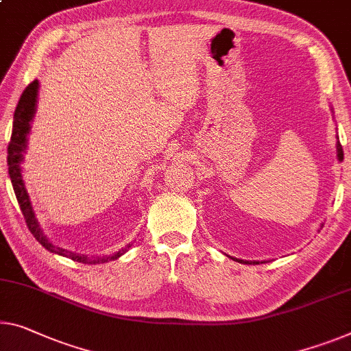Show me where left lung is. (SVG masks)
<instances>
[{
  "mask_svg": "<svg viewBox=\"0 0 351 351\" xmlns=\"http://www.w3.org/2000/svg\"><path fill=\"white\" fill-rule=\"evenodd\" d=\"M337 139H339V138H337ZM336 147H337V160L342 161V160H343V150H342L341 143L337 141ZM320 228H323V224L320 226ZM229 257H230V256H229ZM230 258H234V261L240 262V263H246V265H258V263H265V262H258V261H241V258H235V257H230Z\"/></svg>",
  "mask_w": 351,
  "mask_h": 351,
  "instance_id": "1",
  "label": "left lung"
}]
</instances>
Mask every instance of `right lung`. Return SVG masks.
Here are the masks:
<instances>
[{
	"label": "right lung",
	"mask_w": 351,
	"mask_h": 351,
	"mask_svg": "<svg viewBox=\"0 0 351 351\" xmlns=\"http://www.w3.org/2000/svg\"><path fill=\"white\" fill-rule=\"evenodd\" d=\"M37 93H39V82L34 80L28 88L23 90L21 94L19 105L15 108L14 112V125H12V136H10V143L8 147V166H9V177L10 182H12L15 196H17V201L20 204L21 213L26 219V224H28V229L31 234L36 237V240L48 250L50 252H55L58 256L69 257L75 262H83V263H105L108 261H116L121 256L125 254V252L130 250L132 243H128L125 247L116 251L114 254L110 256H90L88 257L86 254H78V252L64 250V247H59L53 245L50 240L47 239L44 230L40 228L39 219L36 218L34 208H32L29 194L26 191L25 182H23V174H21V161H23V154L26 147H28V134L31 132V122L34 119L36 114V106H37Z\"/></svg>",
	"instance_id": "obj_1"
}]
</instances>
